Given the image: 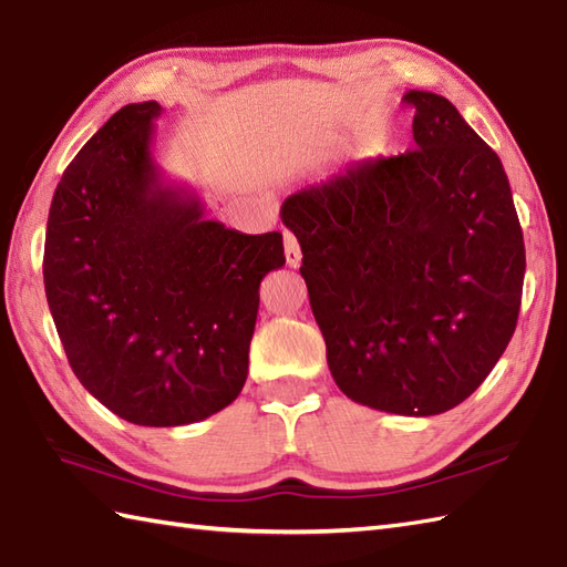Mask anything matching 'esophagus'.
<instances>
[{
    "instance_id": "esophagus-1",
    "label": "esophagus",
    "mask_w": 567,
    "mask_h": 567,
    "mask_svg": "<svg viewBox=\"0 0 567 567\" xmlns=\"http://www.w3.org/2000/svg\"><path fill=\"white\" fill-rule=\"evenodd\" d=\"M285 260L290 268H299V262H302V250H299L297 238L290 231H285Z\"/></svg>"
}]
</instances>
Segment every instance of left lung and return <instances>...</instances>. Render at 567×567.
Segmentation results:
<instances>
[{
    "mask_svg": "<svg viewBox=\"0 0 567 567\" xmlns=\"http://www.w3.org/2000/svg\"><path fill=\"white\" fill-rule=\"evenodd\" d=\"M416 148L287 197L309 305L346 396L433 416L473 394L512 341L524 234L499 155L441 94L409 90Z\"/></svg>",
    "mask_w": 567,
    "mask_h": 567,
    "instance_id": "obj_1",
    "label": "left lung"
}]
</instances>
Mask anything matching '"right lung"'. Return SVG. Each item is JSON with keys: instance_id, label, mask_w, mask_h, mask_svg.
Segmentation results:
<instances>
[{"instance_id": "right-lung-1", "label": "right lung", "mask_w": 567, "mask_h": 567, "mask_svg": "<svg viewBox=\"0 0 567 567\" xmlns=\"http://www.w3.org/2000/svg\"><path fill=\"white\" fill-rule=\"evenodd\" d=\"M158 102L126 104L60 177L43 282L82 388L138 426H185L231 404L248 375L260 282L282 234L204 216L153 155Z\"/></svg>"}]
</instances>
